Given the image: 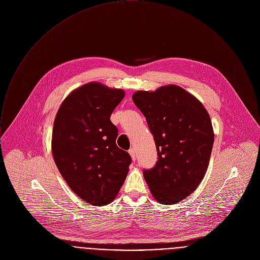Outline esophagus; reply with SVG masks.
I'll return each mask as SVG.
<instances>
[{"instance_id": "obj_1", "label": "esophagus", "mask_w": 260, "mask_h": 260, "mask_svg": "<svg viewBox=\"0 0 260 260\" xmlns=\"http://www.w3.org/2000/svg\"><path fill=\"white\" fill-rule=\"evenodd\" d=\"M128 153H129V155H131V157H132V159H133L134 161H136L137 156H136V151H135V149H131V150L128 151Z\"/></svg>"}]
</instances>
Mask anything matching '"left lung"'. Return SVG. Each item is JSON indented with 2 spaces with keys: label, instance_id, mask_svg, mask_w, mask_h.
Instances as JSON below:
<instances>
[{
  "label": "left lung",
  "instance_id": "left-lung-1",
  "mask_svg": "<svg viewBox=\"0 0 260 260\" xmlns=\"http://www.w3.org/2000/svg\"><path fill=\"white\" fill-rule=\"evenodd\" d=\"M134 103L147 119L158 161L144 177L154 199L175 205L203 181L214 145L211 117L203 103L177 85L137 91Z\"/></svg>",
  "mask_w": 260,
  "mask_h": 260
}]
</instances>
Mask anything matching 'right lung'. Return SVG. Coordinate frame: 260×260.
<instances>
[{"instance_id": "1", "label": "right lung", "mask_w": 260, "mask_h": 260, "mask_svg": "<svg viewBox=\"0 0 260 260\" xmlns=\"http://www.w3.org/2000/svg\"><path fill=\"white\" fill-rule=\"evenodd\" d=\"M122 89L90 82L73 90L54 118L51 152L70 188L93 206H106L118 194L132 163L116 146L110 115L124 97Z\"/></svg>"}]
</instances>
